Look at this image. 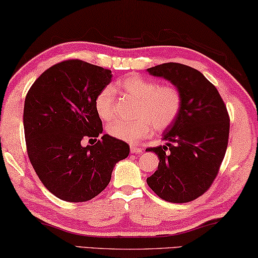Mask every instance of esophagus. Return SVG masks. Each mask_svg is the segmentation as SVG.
Here are the masks:
<instances>
[{
    "mask_svg": "<svg viewBox=\"0 0 258 258\" xmlns=\"http://www.w3.org/2000/svg\"><path fill=\"white\" fill-rule=\"evenodd\" d=\"M130 151L132 154H139V153H141V148L137 147V146H131Z\"/></svg>",
    "mask_w": 258,
    "mask_h": 258,
    "instance_id": "34e87169",
    "label": "esophagus"
}]
</instances>
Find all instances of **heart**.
Masks as SVG:
<instances>
[{
    "label": "heart",
    "instance_id": "1",
    "mask_svg": "<svg viewBox=\"0 0 258 258\" xmlns=\"http://www.w3.org/2000/svg\"><path fill=\"white\" fill-rule=\"evenodd\" d=\"M126 94L137 99L138 104L134 121L114 120L107 125L106 131L118 140L136 144L152 134L153 127L163 131L174 124L182 110L183 97L177 87L159 84L153 80L130 75L119 82ZM96 112L103 120L113 117L114 92L107 86L95 98Z\"/></svg>",
    "mask_w": 258,
    "mask_h": 258
}]
</instances>
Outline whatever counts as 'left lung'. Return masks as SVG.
Returning <instances> with one entry per match:
<instances>
[{"mask_svg":"<svg viewBox=\"0 0 258 258\" xmlns=\"http://www.w3.org/2000/svg\"><path fill=\"white\" fill-rule=\"evenodd\" d=\"M147 72L170 81L183 97L179 116L163 133L167 144L146 149L160 159L147 184L166 202L195 201L212 185L225 157L229 137L227 107L217 88L197 69L168 62Z\"/></svg>","mask_w":258,"mask_h":258,"instance_id":"8db88e82","label":"left lung"}]
</instances>
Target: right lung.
<instances>
[{
    "instance_id": "1",
    "label": "right lung",
    "mask_w": 258,
    "mask_h": 258,
    "mask_svg": "<svg viewBox=\"0 0 258 258\" xmlns=\"http://www.w3.org/2000/svg\"><path fill=\"white\" fill-rule=\"evenodd\" d=\"M111 71L82 60L49 67L28 91L23 124L30 162L55 197L71 203L90 201L110 183L130 146L109 134L95 145L82 141L101 136L95 98L111 82Z\"/></svg>"
}]
</instances>
